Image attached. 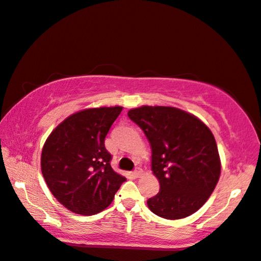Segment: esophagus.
I'll return each instance as SVG.
<instances>
[{"label": "esophagus", "mask_w": 261, "mask_h": 261, "mask_svg": "<svg viewBox=\"0 0 261 261\" xmlns=\"http://www.w3.org/2000/svg\"><path fill=\"white\" fill-rule=\"evenodd\" d=\"M142 169L141 168H137L135 169V171L133 172V175L135 176V177H139V176H141L142 175Z\"/></svg>", "instance_id": "esophagus-1"}]
</instances>
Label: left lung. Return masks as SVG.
Returning a JSON list of instances; mask_svg holds the SVG:
<instances>
[{"label": "left lung", "instance_id": "left-lung-1", "mask_svg": "<svg viewBox=\"0 0 261 261\" xmlns=\"http://www.w3.org/2000/svg\"><path fill=\"white\" fill-rule=\"evenodd\" d=\"M128 116L152 147V171L160 191L147 200L159 217L176 220L195 213L212 194L220 176L218 147L208 127L174 107L142 106Z\"/></svg>", "mask_w": 261, "mask_h": 261}]
</instances>
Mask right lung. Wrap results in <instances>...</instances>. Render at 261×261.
I'll return each mask as SVG.
<instances>
[{"mask_svg":"<svg viewBox=\"0 0 261 261\" xmlns=\"http://www.w3.org/2000/svg\"><path fill=\"white\" fill-rule=\"evenodd\" d=\"M122 107L89 108L59 124L44 142L41 171L51 194L71 212L93 215L111 205L126 177L113 171L105 138Z\"/></svg>","mask_w":261,"mask_h":261,"instance_id":"obj_1","label":"right lung"}]
</instances>
